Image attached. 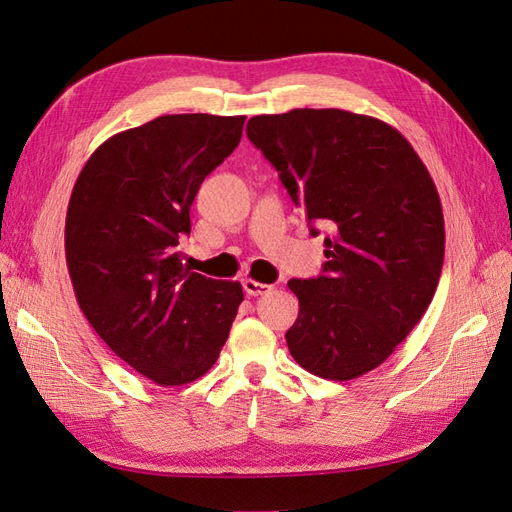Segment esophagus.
<instances>
[{
  "instance_id": "1",
  "label": "esophagus",
  "mask_w": 512,
  "mask_h": 512,
  "mask_svg": "<svg viewBox=\"0 0 512 512\" xmlns=\"http://www.w3.org/2000/svg\"><path fill=\"white\" fill-rule=\"evenodd\" d=\"M271 288H273V286L260 284V282H256V280H243V290H245L247 294H250V297H262V294L271 292Z\"/></svg>"
}]
</instances>
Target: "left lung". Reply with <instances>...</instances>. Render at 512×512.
<instances>
[{
  "label": "left lung",
  "mask_w": 512,
  "mask_h": 512,
  "mask_svg": "<svg viewBox=\"0 0 512 512\" xmlns=\"http://www.w3.org/2000/svg\"><path fill=\"white\" fill-rule=\"evenodd\" d=\"M309 232L324 237L322 273L290 280L299 318L292 359L314 376L352 380L378 367L423 318L444 262L436 185L384 121L339 108H294L247 121Z\"/></svg>",
  "instance_id": "obj_1"
}]
</instances>
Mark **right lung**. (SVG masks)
<instances>
[{
	"mask_svg": "<svg viewBox=\"0 0 512 512\" xmlns=\"http://www.w3.org/2000/svg\"><path fill=\"white\" fill-rule=\"evenodd\" d=\"M245 117L164 115L102 143L81 170L66 218L76 299L119 359L162 386L218 361L243 301L239 282L183 267L200 183L241 141Z\"/></svg>",
	"mask_w": 512,
	"mask_h": 512,
	"instance_id": "right-lung-1",
	"label": "right lung"
}]
</instances>
